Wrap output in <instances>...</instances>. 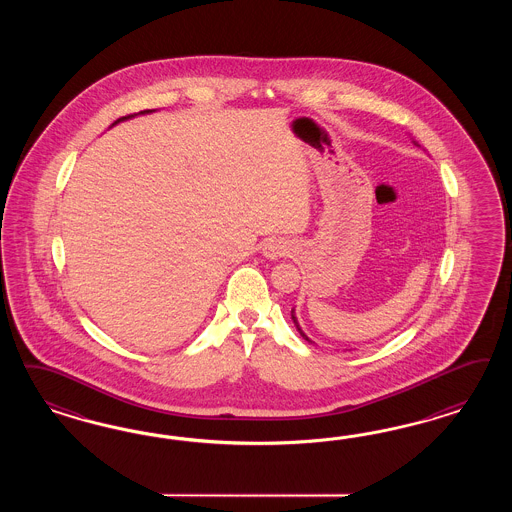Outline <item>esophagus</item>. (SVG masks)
<instances>
[{
  "instance_id": "1",
  "label": "esophagus",
  "mask_w": 512,
  "mask_h": 512,
  "mask_svg": "<svg viewBox=\"0 0 512 512\" xmlns=\"http://www.w3.org/2000/svg\"><path fill=\"white\" fill-rule=\"evenodd\" d=\"M289 253V244L283 238H270L263 244V255L266 259H279Z\"/></svg>"
}]
</instances>
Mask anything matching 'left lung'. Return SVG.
I'll list each match as a JSON object with an SVG mask.
<instances>
[{
	"instance_id": "left-lung-1",
	"label": "left lung",
	"mask_w": 512,
	"mask_h": 512,
	"mask_svg": "<svg viewBox=\"0 0 512 512\" xmlns=\"http://www.w3.org/2000/svg\"><path fill=\"white\" fill-rule=\"evenodd\" d=\"M413 142H415V140H413ZM415 144H417V142H415ZM417 146H419V144H417ZM291 319H293V323H295L296 330H298V332H300V336H302V338H304V340L310 341V343H313V341H311L310 338H308V336H306V332H304V330H302V326L298 325V319H296L295 310H291Z\"/></svg>"
}]
</instances>
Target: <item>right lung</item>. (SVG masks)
I'll return each mask as SVG.
<instances>
[{"label": "right lung", "mask_w": 512, "mask_h": 512, "mask_svg": "<svg viewBox=\"0 0 512 512\" xmlns=\"http://www.w3.org/2000/svg\"><path fill=\"white\" fill-rule=\"evenodd\" d=\"M150 112H154V110H142L139 114H150ZM139 114H131V116H124V118H118L114 124L110 125V127H114L116 124H120V122H125V120H131V118H135V116H139Z\"/></svg>", "instance_id": "obj_1"}]
</instances>
